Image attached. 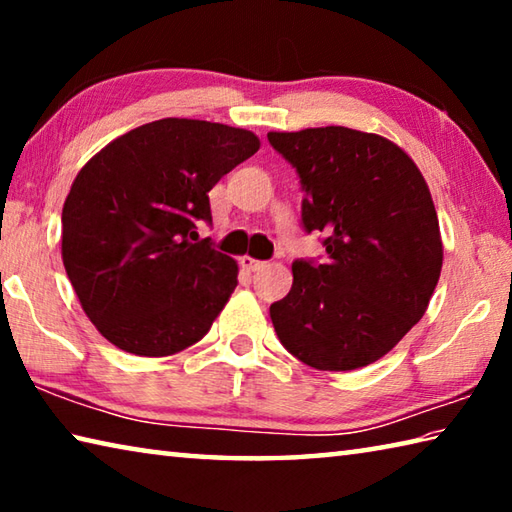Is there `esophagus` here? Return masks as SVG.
<instances>
[{"label": "esophagus", "mask_w": 512, "mask_h": 512, "mask_svg": "<svg viewBox=\"0 0 512 512\" xmlns=\"http://www.w3.org/2000/svg\"><path fill=\"white\" fill-rule=\"evenodd\" d=\"M239 264H241V268H246V271H259V268H264L266 266V262H259V259H255V257H248V255H244L239 259Z\"/></svg>", "instance_id": "1"}]
</instances>
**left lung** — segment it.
<instances>
[{
    "label": "left lung",
    "mask_w": 512,
    "mask_h": 512,
    "mask_svg": "<svg viewBox=\"0 0 512 512\" xmlns=\"http://www.w3.org/2000/svg\"><path fill=\"white\" fill-rule=\"evenodd\" d=\"M296 167L305 230L325 264L293 262L271 305L277 339L316 370H357L400 343L429 307L443 239L427 180L395 142L345 126L268 133Z\"/></svg>",
    "instance_id": "left-lung-1"
}]
</instances>
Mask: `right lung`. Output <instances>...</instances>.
Returning <instances> with one entry per match:
<instances>
[{
    "label": "right lung",
    "mask_w": 512,
    "mask_h": 512,
    "mask_svg": "<svg viewBox=\"0 0 512 512\" xmlns=\"http://www.w3.org/2000/svg\"><path fill=\"white\" fill-rule=\"evenodd\" d=\"M259 137L203 119H158L85 162L63 205V264L92 325L119 350L169 357L210 332L239 266L198 241L207 192Z\"/></svg>",
    "instance_id": "right-lung-1"
}]
</instances>
